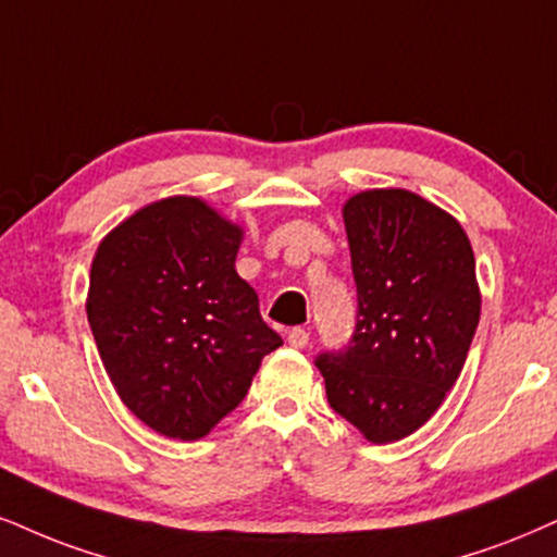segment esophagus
<instances>
[{"mask_svg": "<svg viewBox=\"0 0 557 557\" xmlns=\"http://www.w3.org/2000/svg\"><path fill=\"white\" fill-rule=\"evenodd\" d=\"M286 341H289L292 348H305L307 343H310V333H307L305 327H292L289 335H286Z\"/></svg>", "mask_w": 557, "mask_h": 557, "instance_id": "obj_1", "label": "esophagus"}]
</instances>
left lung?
Wrapping results in <instances>:
<instances>
[{"instance_id":"8db88e82","label":"left lung","mask_w":557,"mask_h":557,"mask_svg":"<svg viewBox=\"0 0 557 557\" xmlns=\"http://www.w3.org/2000/svg\"><path fill=\"white\" fill-rule=\"evenodd\" d=\"M359 294L356 331L320 354L327 403L372 444L400 442L455 387L480 320L470 239L451 214L403 188L343 206Z\"/></svg>"}]
</instances>
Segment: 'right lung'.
<instances>
[{"mask_svg":"<svg viewBox=\"0 0 557 557\" xmlns=\"http://www.w3.org/2000/svg\"><path fill=\"white\" fill-rule=\"evenodd\" d=\"M243 226L194 196L154 201L98 245L87 320L115 393L157 434L196 442L243 403L281 335L237 276Z\"/></svg>","mask_w":557,"mask_h":557,"instance_id":"right-lung-1","label":"right lung"}]
</instances>
